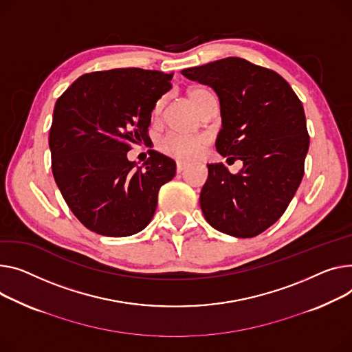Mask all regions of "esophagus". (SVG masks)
Instances as JSON below:
<instances>
[{"mask_svg":"<svg viewBox=\"0 0 352 352\" xmlns=\"http://www.w3.org/2000/svg\"><path fill=\"white\" fill-rule=\"evenodd\" d=\"M186 167H188V164L186 162H181V161H178L177 162V173H182Z\"/></svg>","mask_w":352,"mask_h":352,"instance_id":"34e87169","label":"esophagus"}]
</instances>
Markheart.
<instances>
[{
	"instance_id": "1",
	"label": "heart",
	"mask_w": 352,
	"mask_h": 352,
	"mask_svg": "<svg viewBox=\"0 0 352 352\" xmlns=\"http://www.w3.org/2000/svg\"><path fill=\"white\" fill-rule=\"evenodd\" d=\"M208 95H210V93L206 90L194 89L188 93V98L198 107V110H201L204 100ZM162 106H164V100H160L154 111L160 113L162 110ZM206 144H208V138L202 134L170 133L160 140L158 147L164 154H167L175 160L188 161L195 158L206 147Z\"/></svg>"
}]
</instances>
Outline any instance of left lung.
<instances>
[{
  "label": "left lung",
  "instance_id": "left-lung-1",
  "mask_svg": "<svg viewBox=\"0 0 352 352\" xmlns=\"http://www.w3.org/2000/svg\"><path fill=\"white\" fill-rule=\"evenodd\" d=\"M181 74L215 90L222 117L217 150L243 161L238 174L222 162L208 164L199 197L202 214L226 235L257 236L285 214L302 179L310 146L302 104L274 70L242 58Z\"/></svg>",
  "mask_w": 352,
  "mask_h": 352
}]
</instances>
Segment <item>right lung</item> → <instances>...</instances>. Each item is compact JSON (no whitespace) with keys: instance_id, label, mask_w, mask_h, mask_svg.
I'll return each instance as SVG.
<instances>
[{"instance_id":"add662e5","label":"right lung","mask_w":352,"mask_h":352,"mask_svg":"<svg viewBox=\"0 0 352 352\" xmlns=\"http://www.w3.org/2000/svg\"><path fill=\"white\" fill-rule=\"evenodd\" d=\"M174 74L140 67L80 76L56 100L50 131L52 173L74 215L91 232L123 238L154 217L158 191L175 161L150 150L135 168L131 144L148 142L151 111Z\"/></svg>"}]
</instances>
